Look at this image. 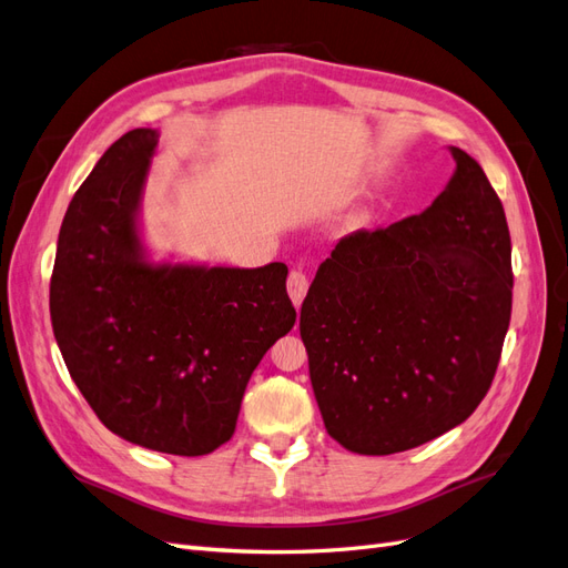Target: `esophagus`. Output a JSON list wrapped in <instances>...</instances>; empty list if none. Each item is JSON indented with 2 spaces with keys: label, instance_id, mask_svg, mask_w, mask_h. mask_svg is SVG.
Masks as SVG:
<instances>
[{
  "label": "esophagus",
  "instance_id": "1",
  "mask_svg": "<svg viewBox=\"0 0 568 568\" xmlns=\"http://www.w3.org/2000/svg\"><path fill=\"white\" fill-rule=\"evenodd\" d=\"M307 277L305 274L301 272V270H294L288 274V280H286V288H288V298H291V303H294L296 307H301V303H303V298H305V294H307Z\"/></svg>",
  "mask_w": 568,
  "mask_h": 568
}]
</instances>
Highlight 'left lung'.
Masks as SVG:
<instances>
[{
	"label": "left lung",
	"instance_id": "1",
	"mask_svg": "<svg viewBox=\"0 0 568 568\" xmlns=\"http://www.w3.org/2000/svg\"><path fill=\"white\" fill-rule=\"evenodd\" d=\"M419 215L343 236L301 307L326 434L357 455L434 440L486 398L511 317V242L484 168Z\"/></svg>",
	"mask_w": 568,
	"mask_h": 568
}]
</instances>
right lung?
I'll return each mask as SVG.
<instances>
[{
  "mask_svg": "<svg viewBox=\"0 0 568 568\" xmlns=\"http://www.w3.org/2000/svg\"><path fill=\"white\" fill-rule=\"evenodd\" d=\"M159 130L109 146L59 232L49 313L63 363L109 432L199 457L234 434L253 369L291 332L286 265L156 263L142 196Z\"/></svg>",
  "mask_w": 568,
  "mask_h": 568,
  "instance_id": "obj_1",
  "label": "right lung"
}]
</instances>
